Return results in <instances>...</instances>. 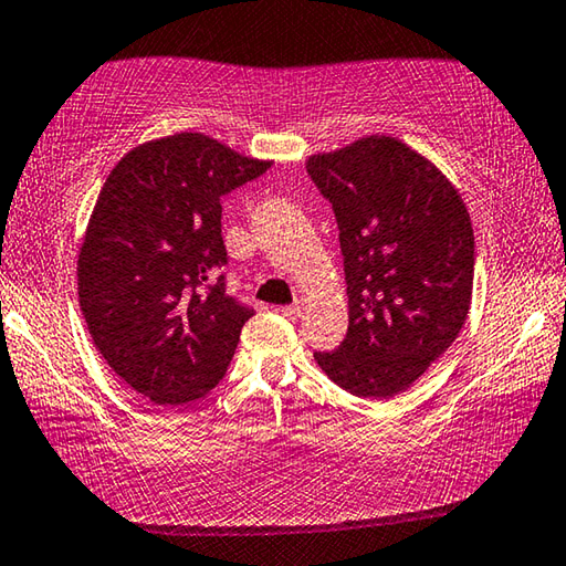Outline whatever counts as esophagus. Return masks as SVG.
I'll return each instance as SVG.
<instances>
[{"label": "esophagus", "instance_id": "obj_1", "mask_svg": "<svg viewBox=\"0 0 566 566\" xmlns=\"http://www.w3.org/2000/svg\"><path fill=\"white\" fill-rule=\"evenodd\" d=\"M302 312H304V302H302V300H296L294 304L284 306V310H282L284 317H290V319H300V317H302Z\"/></svg>", "mask_w": 566, "mask_h": 566}]
</instances>
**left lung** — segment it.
<instances>
[{
  "instance_id": "1",
  "label": "left lung",
  "mask_w": 566,
  "mask_h": 566,
  "mask_svg": "<svg viewBox=\"0 0 566 566\" xmlns=\"http://www.w3.org/2000/svg\"><path fill=\"white\" fill-rule=\"evenodd\" d=\"M306 171L339 227L349 329L314 352L324 375L389 399L424 375L464 327L474 282L467 207L432 161L395 137H364Z\"/></svg>"
}]
</instances>
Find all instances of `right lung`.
Instances as JSON below:
<instances>
[{
	"label": "right lung",
	"instance_id": "1",
	"mask_svg": "<svg viewBox=\"0 0 566 566\" xmlns=\"http://www.w3.org/2000/svg\"><path fill=\"white\" fill-rule=\"evenodd\" d=\"M205 134L132 149L104 181L80 249V306L109 367L159 407L212 391L254 310L227 294L222 197L264 175Z\"/></svg>",
	"mask_w": 566,
	"mask_h": 566
}]
</instances>
